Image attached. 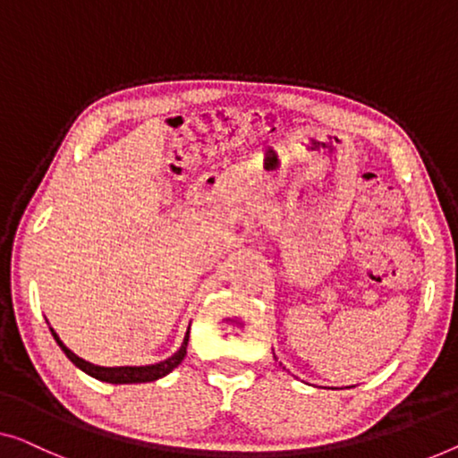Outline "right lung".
Segmentation results:
<instances>
[{
	"label": "right lung",
	"mask_w": 458,
	"mask_h": 458,
	"mask_svg": "<svg viewBox=\"0 0 458 458\" xmlns=\"http://www.w3.org/2000/svg\"><path fill=\"white\" fill-rule=\"evenodd\" d=\"M51 335L53 339L57 341L59 347L65 355H68V360L74 363L76 368H81L82 372H86L92 377H97V380H103V382H111V384H136V382H155L158 377L167 376L171 369L177 368L182 363V360L185 357V349H188V341H190V330L185 333V339L182 343V347L177 353H174L169 357V360H165L161 363H155V366H122V368H101V366H95V363L90 361H84L82 357H78L76 353H72V351L65 347V344L59 341V336L55 330L51 328Z\"/></svg>",
	"instance_id": "obj_1"
}]
</instances>
